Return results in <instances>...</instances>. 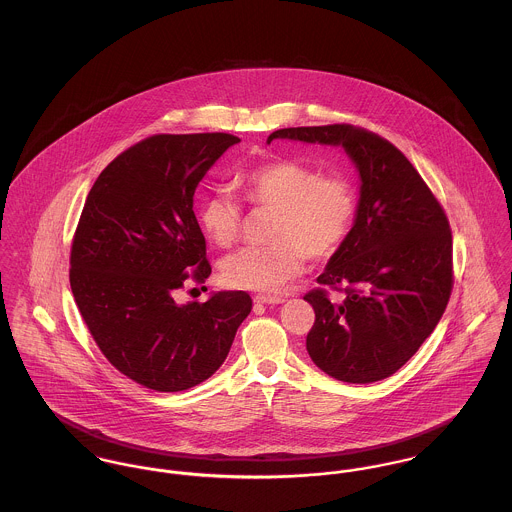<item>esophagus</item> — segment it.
<instances>
[{
	"label": "esophagus",
	"mask_w": 512,
	"mask_h": 512,
	"mask_svg": "<svg viewBox=\"0 0 512 512\" xmlns=\"http://www.w3.org/2000/svg\"><path fill=\"white\" fill-rule=\"evenodd\" d=\"M254 301L256 303H266V305H278V303H284L286 299L280 297V295H256Z\"/></svg>",
	"instance_id": "obj_1"
}]
</instances>
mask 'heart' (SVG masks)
Instances as JSON below:
<instances>
[{
  "mask_svg": "<svg viewBox=\"0 0 512 512\" xmlns=\"http://www.w3.org/2000/svg\"><path fill=\"white\" fill-rule=\"evenodd\" d=\"M248 199L278 211L274 244L246 246L224 258L222 280L230 288L276 292L295 278L307 258H327L345 242L357 211L353 185L341 175L321 177L313 167L274 161L242 179ZM240 205L226 189H213L201 205V224L219 246H230L240 230Z\"/></svg>",
  "mask_w": 512,
  "mask_h": 512,
  "instance_id": "heart-1",
  "label": "heart"
}]
</instances>
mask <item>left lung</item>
Instances as JSON below:
<instances>
[{
	"instance_id": "left-lung-1",
	"label": "left lung",
	"mask_w": 512,
	"mask_h": 512,
	"mask_svg": "<svg viewBox=\"0 0 512 512\" xmlns=\"http://www.w3.org/2000/svg\"><path fill=\"white\" fill-rule=\"evenodd\" d=\"M345 149L359 173V203L341 248L319 284L345 286V301L323 290L307 353L325 374L353 384L382 380L406 365L432 335L451 295V230L436 197L384 138L335 124L286 128L268 136Z\"/></svg>"
}]
</instances>
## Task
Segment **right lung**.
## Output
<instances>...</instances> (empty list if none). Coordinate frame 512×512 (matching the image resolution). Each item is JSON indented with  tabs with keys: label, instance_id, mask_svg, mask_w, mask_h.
I'll list each match as a JSON object with an SVG mask.
<instances>
[{
	"label": "right lung",
	"instance_id": "right-lung-1",
	"mask_svg": "<svg viewBox=\"0 0 512 512\" xmlns=\"http://www.w3.org/2000/svg\"><path fill=\"white\" fill-rule=\"evenodd\" d=\"M230 134L151 136L92 185L71 250V290L104 357L157 392L201 384L224 363L252 309L246 292L177 303L193 272L211 274L193 197Z\"/></svg>",
	"mask_w": 512,
	"mask_h": 512
}]
</instances>
